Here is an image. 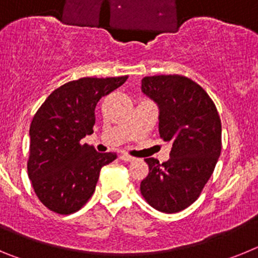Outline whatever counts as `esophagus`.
Returning a JSON list of instances; mask_svg holds the SVG:
<instances>
[{
	"label": "esophagus",
	"instance_id": "esophagus-1",
	"mask_svg": "<svg viewBox=\"0 0 258 258\" xmlns=\"http://www.w3.org/2000/svg\"><path fill=\"white\" fill-rule=\"evenodd\" d=\"M118 157H120V160H122V161H133L134 160V157H132L131 155H127V154H121Z\"/></svg>",
	"mask_w": 258,
	"mask_h": 258
}]
</instances>
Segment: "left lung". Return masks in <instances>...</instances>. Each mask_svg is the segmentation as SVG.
Segmentation results:
<instances>
[{"mask_svg":"<svg viewBox=\"0 0 258 258\" xmlns=\"http://www.w3.org/2000/svg\"><path fill=\"white\" fill-rule=\"evenodd\" d=\"M142 92L159 106V133L172 150L163 164L146 159L149 174L141 182V192L157 211L177 213L200 197L217 164L220 115L206 90L182 75L145 77Z\"/></svg>","mask_w":258,"mask_h":258,"instance_id":"8db88e82","label":"left lung"}]
</instances>
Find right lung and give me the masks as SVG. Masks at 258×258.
<instances>
[{"label":"right lung","instance_id":"add662e5","mask_svg":"<svg viewBox=\"0 0 258 258\" xmlns=\"http://www.w3.org/2000/svg\"><path fill=\"white\" fill-rule=\"evenodd\" d=\"M126 80L120 76L70 81L55 89L33 116L28 177L50 211L71 214L83 208L94 192L102 166L117 157L115 152H97L81 140L93 133L99 99Z\"/></svg>","mask_w":258,"mask_h":258}]
</instances>
